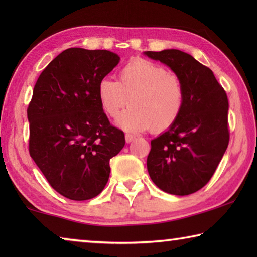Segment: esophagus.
I'll return each mask as SVG.
<instances>
[{"instance_id": "1", "label": "esophagus", "mask_w": 257, "mask_h": 257, "mask_svg": "<svg viewBox=\"0 0 257 257\" xmlns=\"http://www.w3.org/2000/svg\"><path fill=\"white\" fill-rule=\"evenodd\" d=\"M135 138H136V137H135L134 135L127 134V135H125V143H132Z\"/></svg>"}]
</instances>
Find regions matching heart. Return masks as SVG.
<instances>
[{"label":"heart","mask_w":257,"mask_h":257,"mask_svg":"<svg viewBox=\"0 0 257 257\" xmlns=\"http://www.w3.org/2000/svg\"><path fill=\"white\" fill-rule=\"evenodd\" d=\"M103 112L114 119L123 112L118 124L127 132L154 133L170 129L180 118L185 105V87L179 77L164 67L143 58H135L122 67L119 81L103 78L97 86Z\"/></svg>","instance_id":"heart-1"}]
</instances>
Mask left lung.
Listing matches in <instances>:
<instances>
[{"instance_id":"8db88e82","label":"left lung","mask_w":257,"mask_h":257,"mask_svg":"<svg viewBox=\"0 0 257 257\" xmlns=\"http://www.w3.org/2000/svg\"><path fill=\"white\" fill-rule=\"evenodd\" d=\"M180 78L185 105L180 118L151 142L147 170L165 193L185 196L205 186L229 144V102L210 68L179 50L144 52Z\"/></svg>"}]
</instances>
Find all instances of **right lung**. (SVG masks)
<instances>
[{
	"label": "right lung",
	"instance_id": "1",
	"mask_svg": "<svg viewBox=\"0 0 257 257\" xmlns=\"http://www.w3.org/2000/svg\"><path fill=\"white\" fill-rule=\"evenodd\" d=\"M106 50L71 47L38 77L27 108L29 154L52 188L72 201L96 197L110 177V160L123 149L97 96L101 79L119 63Z\"/></svg>",
	"mask_w": 257,
	"mask_h": 257
}]
</instances>
